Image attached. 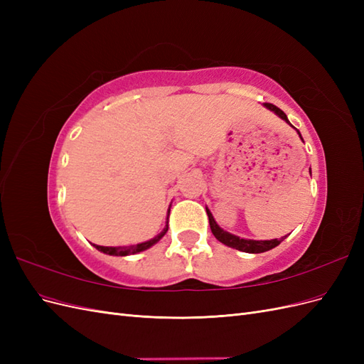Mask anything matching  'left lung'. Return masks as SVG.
Masks as SVG:
<instances>
[{
  "label": "left lung",
  "mask_w": 364,
  "mask_h": 364,
  "mask_svg": "<svg viewBox=\"0 0 364 364\" xmlns=\"http://www.w3.org/2000/svg\"><path fill=\"white\" fill-rule=\"evenodd\" d=\"M264 106H266L267 109H270V111H273L277 115H279L284 121H287L289 123V118L287 115H285L279 107H277L272 103H264ZM297 134H299V130H297ZM301 136V134H299ZM302 138V136H301ZM310 174H311V168H310ZM206 214H208V218H209V226H211V230L214 237L220 241V243H223L229 247H234L237 250H241V252H247V253H261V252H266V250H270L273 247H277L281 241L284 238H272V240H250V238H241V237H237L234 234L230 232H226V230H223L222 228H220L217 225V222L214 220L213 214L209 213V209L206 208Z\"/></svg>",
  "instance_id": "left-lung-1"
}]
</instances>
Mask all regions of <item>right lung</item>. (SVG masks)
<instances>
[{
  "label": "right lung",
  "instance_id": "obj_1",
  "mask_svg": "<svg viewBox=\"0 0 364 364\" xmlns=\"http://www.w3.org/2000/svg\"><path fill=\"white\" fill-rule=\"evenodd\" d=\"M168 214H170V209H168ZM168 214H167V222H165V226L164 229L161 230V232L153 237L151 240H147V241H142V243H138V245H129V246H97L94 245L98 250L103 252V253H107V255H115V257H124V255H134V253H138V252H142L146 250L149 247H151L153 245H156L158 241L167 234L168 230Z\"/></svg>",
  "mask_w": 364,
  "mask_h": 364
}]
</instances>
